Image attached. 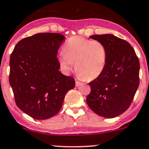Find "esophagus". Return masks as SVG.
<instances>
[{
    "instance_id": "1",
    "label": "esophagus",
    "mask_w": 149,
    "mask_h": 149,
    "mask_svg": "<svg viewBox=\"0 0 149 149\" xmlns=\"http://www.w3.org/2000/svg\"><path fill=\"white\" fill-rule=\"evenodd\" d=\"M82 84V83L81 82H80V81H76V87H79V86H80V85H81Z\"/></svg>"
}]
</instances>
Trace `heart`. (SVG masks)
Here are the masks:
<instances>
[{
	"instance_id": "b5f03b06",
	"label": "heart",
	"mask_w": 149,
	"mask_h": 149,
	"mask_svg": "<svg viewBox=\"0 0 149 149\" xmlns=\"http://www.w3.org/2000/svg\"><path fill=\"white\" fill-rule=\"evenodd\" d=\"M63 53L58 62L65 72H70L72 63L78 75L87 80L99 77L107 63V49L98 40L85 39L80 36L71 37L63 46Z\"/></svg>"
}]
</instances>
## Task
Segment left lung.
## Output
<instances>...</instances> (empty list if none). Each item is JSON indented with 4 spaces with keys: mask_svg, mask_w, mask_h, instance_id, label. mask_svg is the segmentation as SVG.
<instances>
[{
    "mask_svg": "<svg viewBox=\"0 0 149 149\" xmlns=\"http://www.w3.org/2000/svg\"><path fill=\"white\" fill-rule=\"evenodd\" d=\"M107 49V63L102 74L89 83V107L107 118L117 117L130 106L139 86L140 62L133 47L112 34L93 35Z\"/></svg>",
    "mask_w": 149,
    "mask_h": 149,
    "instance_id": "left-lung-1",
    "label": "left lung"
}]
</instances>
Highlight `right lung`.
Segmentation results:
<instances>
[{"label": "right lung", "mask_w": 149, "mask_h": 149, "mask_svg": "<svg viewBox=\"0 0 149 149\" xmlns=\"http://www.w3.org/2000/svg\"><path fill=\"white\" fill-rule=\"evenodd\" d=\"M65 37L40 33L18 42L10 56L9 84L23 112L36 120L54 116L62 107L74 79L60 71L57 51Z\"/></svg>", "instance_id": "obj_1"}]
</instances>
